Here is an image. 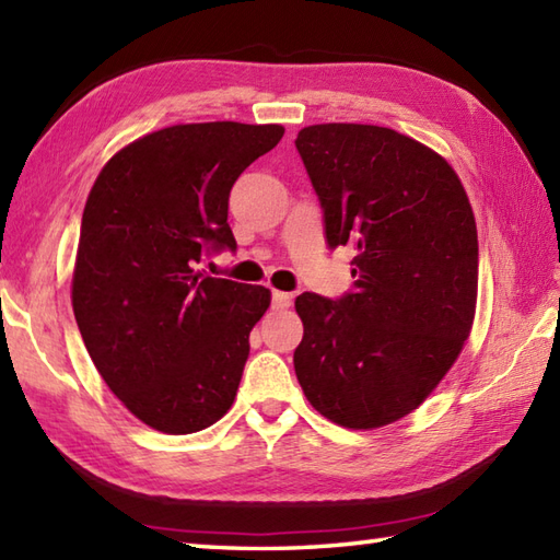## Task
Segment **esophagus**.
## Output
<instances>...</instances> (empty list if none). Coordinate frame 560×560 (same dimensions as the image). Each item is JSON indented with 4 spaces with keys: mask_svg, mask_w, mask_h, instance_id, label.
I'll return each mask as SVG.
<instances>
[{
    "mask_svg": "<svg viewBox=\"0 0 560 560\" xmlns=\"http://www.w3.org/2000/svg\"><path fill=\"white\" fill-rule=\"evenodd\" d=\"M293 299L291 293H283V291H273L271 293V307L273 311H287V307H291Z\"/></svg>",
    "mask_w": 560,
    "mask_h": 560,
    "instance_id": "34e87169",
    "label": "esophagus"
}]
</instances>
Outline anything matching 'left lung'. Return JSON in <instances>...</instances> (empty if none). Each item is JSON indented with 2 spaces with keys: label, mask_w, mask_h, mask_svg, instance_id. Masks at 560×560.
Instances as JSON below:
<instances>
[{
  "label": "left lung",
  "mask_w": 560,
  "mask_h": 560,
  "mask_svg": "<svg viewBox=\"0 0 560 560\" xmlns=\"http://www.w3.org/2000/svg\"><path fill=\"white\" fill-rule=\"evenodd\" d=\"M325 237L351 245L353 289L301 293L293 365L307 401L368 431L411 413L457 361L477 311V221L450 163L377 125L303 127L295 139Z\"/></svg>",
  "instance_id": "1"
}]
</instances>
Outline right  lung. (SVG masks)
Here are the masks:
<instances>
[{"label": "right lung", "mask_w": 560, "mask_h": 560, "mask_svg": "<svg viewBox=\"0 0 560 560\" xmlns=\"http://www.w3.org/2000/svg\"><path fill=\"white\" fill-rule=\"evenodd\" d=\"M281 137V125L165 127L117 151L91 187L74 317L105 385L161 433L209 428L235 399L271 293L195 265L235 249L231 187Z\"/></svg>", "instance_id": "1"}]
</instances>
